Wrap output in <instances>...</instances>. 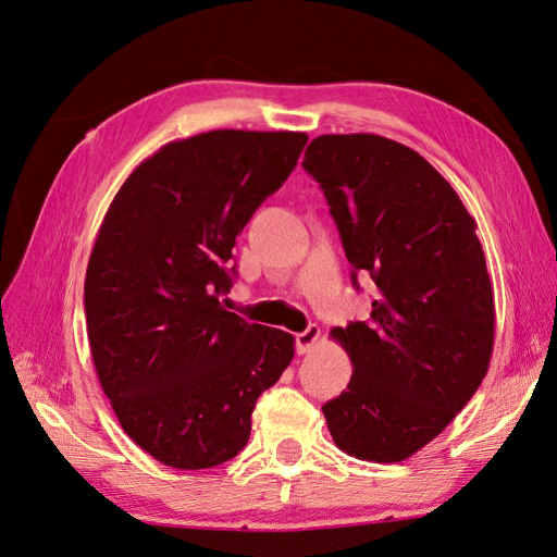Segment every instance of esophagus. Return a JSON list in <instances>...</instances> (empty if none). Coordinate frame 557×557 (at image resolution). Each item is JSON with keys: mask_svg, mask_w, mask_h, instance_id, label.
I'll return each instance as SVG.
<instances>
[{"mask_svg": "<svg viewBox=\"0 0 557 557\" xmlns=\"http://www.w3.org/2000/svg\"><path fill=\"white\" fill-rule=\"evenodd\" d=\"M318 336H320L318 325H309L305 332L295 334V350L299 352V356H307V352H311L313 344L318 342Z\"/></svg>", "mask_w": 557, "mask_h": 557, "instance_id": "1", "label": "esophagus"}]
</instances>
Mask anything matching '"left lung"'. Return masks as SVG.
Wrapping results in <instances>:
<instances>
[{
	"mask_svg": "<svg viewBox=\"0 0 557 557\" xmlns=\"http://www.w3.org/2000/svg\"><path fill=\"white\" fill-rule=\"evenodd\" d=\"M301 166L348 262L376 283L367 323L330 332L352 376L323 407L327 430L352 458L401 462L446 430L491 364L495 297L476 221L423 156L379 134H323Z\"/></svg>",
	"mask_w": 557,
	"mask_h": 557,
	"instance_id": "8db88e82",
	"label": "left lung"
}]
</instances>
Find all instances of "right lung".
Listing matches in <instances>:
<instances>
[{"label": "right lung", "instance_id": "1", "mask_svg": "<svg viewBox=\"0 0 557 557\" xmlns=\"http://www.w3.org/2000/svg\"><path fill=\"white\" fill-rule=\"evenodd\" d=\"M305 132L213 129L164 144L115 193L88 260L95 372L129 440L174 469L237 455L295 356L227 311L237 234L290 176ZM231 272H234L232 267Z\"/></svg>", "mask_w": 557, "mask_h": 557}]
</instances>
